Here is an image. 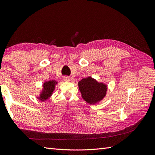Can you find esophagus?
I'll use <instances>...</instances> for the list:
<instances>
[{
	"label": "esophagus",
	"instance_id": "obj_1",
	"mask_svg": "<svg viewBox=\"0 0 155 155\" xmlns=\"http://www.w3.org/2000/svg\"><path fill=\"white\" fill-rule=\"evenodd\" d=\"M63 80H64V81H66V82H68V81H71V78H69L68 77H64Z\"/></svg>",
	"mask_w": 155,
	"mask_h": 155
}]
</instances>
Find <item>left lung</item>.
I'll return each instance as SVG.
<instances>
[{"mask_svg":"<svg viewBox=\"0 0 155 155\" xmlns=\"http://www.w3.org/2000/svg\"><path fill=\"white\" fill-rule=\"evenodd\" d=\"M78 88L83 99L89 104L101 101L107 94V85L98 82L91 77L78 82Z\"/></svg>","mask_w":155,"mask_h":155,"instance_id":"8db88e82","label":"left lung"}]
</instances>
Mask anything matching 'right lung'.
Masks as SVG:
<instances>
[{"label": "right lung", "mask_w": 155, "mask_h": 155, "mask_svg": "<svg viewBox=\"0 0 155 155\" xmlns=\"http://www.w3.org/2000/svg\"><path fill=\"white\" fill-rule=\"evenodd\" d=\"M57 84V82H56L54 80L45 82L43 84V89H42V93L40 94V97H38V99H40L42 101L48 99L53 93L55 85Z\"/></svg>", "instance_id": "right-lung-1"}]
</instances>
